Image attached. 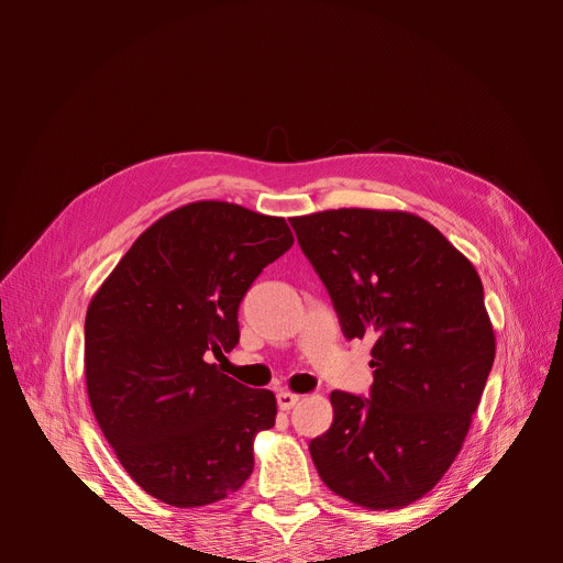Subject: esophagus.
<instances>
[{"label":"esophagus","mask_w":563,"mask_h":563,"mask_svg":"<svg viewBox=\"0 0 563 563\" xmlns=\"http://www.w3.org/2000/svg\"><path fill=\"white\" fill-rule=\"evenodd\" d=\"M276 401H278V408H280V410H291L294 406L299 404V395L287 393V390H280V393L276 395Z\"/></svg>","instance_id":"34e87169"}]
</instances>
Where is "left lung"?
Here are the masks:
<instances>
[{
    "label": "left lung",
    "instance_id": "obj_1",
    "mask_svg": "<svg viewBox=\"0 0 563 563\" xmlns=\"http://www.w3.org/2000/svg\"><path fill=\"white\" fill-rule=\"evenodd\" d=\"M346 340L374 335L367 397L333 390V424L310 440L321 482L367 509H397L445 475L495 361L479 274L406 212L289 219Z\"/></svg>",
    "mask_w": 563,
    "mask_h": 563
}]
</instances>
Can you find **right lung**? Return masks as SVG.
I'll use <instances>...</instances> for the list:
<instances>
[{"mask_svg": "<svg viewBox=\"0 0 563 563\" xmlns=\"http://www.w3.org/2000/svg\"><path fill=\"white\" fill-rule=\"evenodd\" d=\"M294 236L278 217L202 200L147 228L86 312L96 420L128 475L170 507H205L251 477L276 397L221 374L240 303Z\"/></svg>", "mask_w": 563, "mask_h": 563, "instance_id": "right-lung-1", "label": "right lung"}]
</instances>
